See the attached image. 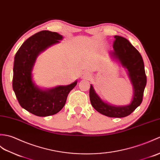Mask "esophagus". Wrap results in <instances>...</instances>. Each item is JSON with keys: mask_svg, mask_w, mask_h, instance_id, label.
<instances>
[{"mask_svg": "<svg viewBox=\"0 0 160 160\" xmlns=\"http://www.w3.org/2000/svg\"><path fill=\"white\" fill-rule=\"evenodd\" d=\"M83 77L86 78V79H89V78L90 77V74H88V73H83Z\"/></svg>", "mask_w": 160, "mask_h": 160, "instance_id": "1", "label": "esophagus"}]
</instances>
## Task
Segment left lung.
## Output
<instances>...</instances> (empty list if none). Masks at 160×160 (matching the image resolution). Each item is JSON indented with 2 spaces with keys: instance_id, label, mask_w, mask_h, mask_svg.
<instances>
[{
  "instance_id": "obj_1",
  "label": "left lung",
  "mask_w": 160,
  "mask_h": 160,
  "mask_svg": "<svg viewBox=\"0 0 160 160\" xmlns=\"http://www.w3.org/2000/svg\"><path fill=\"white\" fill-rule=\"evenodd\" d=\"M114 38L113 51L111 55L118 59L128 70L134 90L133 100L129 105L124 107L108 105L96 94L92 85L90 89V99L92 105L99 113L112 118H123L130 115L141 104L147 84V76L143 59L139 51L126 38L119 35H115Z\"/></svg>"
}]
</instances>
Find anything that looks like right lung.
Masks as SVG:
<instances>
[{
	"label": "right lung",
	"instance_id": "right-lung-1",
	"mask_svg": "<svg viewBox=\"0 0 160 160\" xmlns=\"http://www.w3.org/2000/svg\"><path fill=\"white\" fill-rule=\"evenodd\" d=\"M62 38L56 32H38L24 42L14 58L13 90L21 107L35 116L44 117L59 112L64 106L69 92L77 83L75 81L69 86L43 91L32 81L31 70L39 53Z\"/></svg>",
	"mask_w": 160,
	"mask_h": 160
}]
</instances>
